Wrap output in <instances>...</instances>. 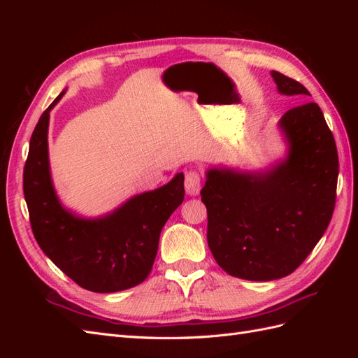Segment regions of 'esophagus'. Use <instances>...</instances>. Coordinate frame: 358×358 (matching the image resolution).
<instances>
[{"instance_id": "1", "label": "esophagus", "mask_w": 358, "mask_h": 358, "mask_svg": "<svg viewBox=\"0 0 358 358\" xmlns=\"http://www.w3.org/2000/svg\"><path fill=\"white\" fill-rule=\"evenodd\" d=\"M201 188V175L199 170H189L185 175V189L189 196H197Z\"/></svg>"}]
</instances>
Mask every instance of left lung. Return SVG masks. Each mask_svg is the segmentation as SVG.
<instances>
[{"mask_svg": "<svg viewBox=\"0 0 358 358\" xmlns=\"http://www.w3.org/2000/svg\"><path fill=\"white\" fill-rule=\"evenodd\" d=\"M272 76L280 94L309 95L288 76ZM280 127L289 142L284 164L259 176L209 170L200 192L212 255L227 273L241 279L273 280L294 272L333 216L339 159L320 106L292 107Z\"/></svg>", "mask_w": 358, "mask_h": 358, "instance_id": "obj_1", "label": "left lung"}]
</instances>
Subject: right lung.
<instances>
[{
	"instance_id": "1",
	"label": "right lung",
	"mask_w": 358,
	"mask_h": 358,
	"mask_svg": "<svg viewBox=\"0 0 358 358\" xmlns=\"http://www.w3.org/2000/svg\"><path fill=\"white\" fill-rule=\"evenodd\" d=\"M62 94L40 116L24 167L32 233L41 251L82 288L128 289L142 284L152 270L159 233L185 196L183 173L164 187L136 196L106 218L86 221L66 212L53 191L48 161L49 112Z\"/></svg>"
}]
</instances>
